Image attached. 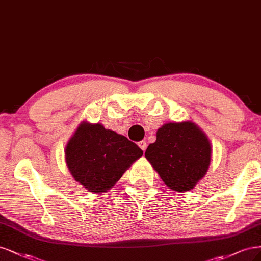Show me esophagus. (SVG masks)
Listing matches in <instances>:
<instances>
[{"mask_svg":"<svg viewBox=\"0 0 261 261\" xmlns=\"http://www.w3.org/2000/svg\"><path fill=\"white\" fill-rule=\"evenodd\" d=\"M138 145L140 146V148L142 149V150H145L146 149V142L145 141H140L139 143H138Z\"/></svg>","mask_w":261,"mask_h":261,"instance_id":"34e87169","label":"esophagus"}]
</instances>
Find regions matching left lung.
Masks as SVG:
<instances>
[{
	"label": "left lung",
	"mask_w": 261,
	"mask_h": 261,
	"mask_svg": "<svg viewBox=\"0 0 261 261\" xmlns=\"http://www.w3.org/2000/svg\"><path fill=\"white\" fill-rule=\"evenodd\" d=\"M145 157L165 182L178 192H187L206 174L212 146L206 134L192 121L168 122L157 130Z\"/></svg>",
	"instance_id": "1"
}]
</instances>
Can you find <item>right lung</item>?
Returning a JSON list of instances; mask_svg holds the SVG:
<instances>
[{
  "instance_id": "add662e5",
  "label": "right lung",
  "mask_w": 261,
  "mask_h": 261,
  "mask_svg": "<svg viewBox=\"0 0 261 261\" xmlns=\"http://www.w3.org/2000/svg\"><path fill=\"white\" fill-rule=\"evenodd\" d=\"M65 155L73 179L89 192L100 194L121 178L143 150L103 124L83 121L67 144Z\"/></svg>"
}]
</instances>
